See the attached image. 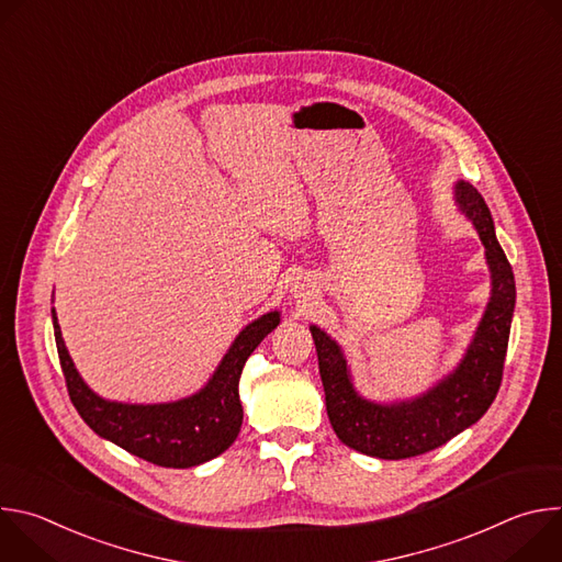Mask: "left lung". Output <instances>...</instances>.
<instances>
[{"label": "left lung", "instance_id": "1", "mask_svg": "<svg viewBox=\"0 0 562 562\" xmlns=\"http://www.w3.org/2000/svg\"><path fill=\"white\" fill-rule=\"evenodd\" d=\"M456 195L487 249L494 289L464 360L449 378L409 403L386 407L367 403L353 391L340 347L325 331L311 327L327 416L336 436L360 453L405 460L438 449L483 418L501 389L516 306L514 271L498 245L494 220L483 195L467 182H458Z\"/></svg>", "mask_w": 562, "mask_h": 562}]
</instances>
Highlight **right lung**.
<instances>
[{
  "mask_svg": "<svg viewBox=\"0 0 562 562\" xmlns=\"http://www.w3.org/2000/svg\"><path fill=\"white\" fill-rule=\"evenodd\" d=\"M267 313L239 334L211 382L195 395L169 405H122L95 395L72 367L53 311L55 345L70 403L102 438L157 467L187 469L226 451L243 427L239 375L256 347L278 327Z\"/></svg>",
  "mask_w": 562,
  "mask_h": 562,
  "instance_id": "right-lung-1",
  "label": "right lung"
}]
</instances>
